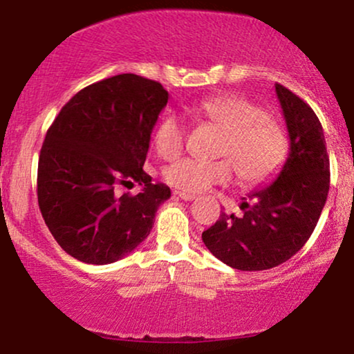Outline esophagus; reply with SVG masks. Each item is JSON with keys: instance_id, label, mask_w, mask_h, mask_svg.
<instances>
[{"instance_id": "esophagus-1", "label": "esophagus", "mask_w": 354, "mask_h": 354, "mask_svg": "<svg viewBox=\"0 0 354 354\" xmlns=\"http://www.w3.org/2000/svg\"><path fill=\"white\" fill-rule=\"evenodd\" d=\"M173 194L178 196V198L185 199V201L196 199V194H192V192H186V191H173Z\"/></svg>"}]
</instances>
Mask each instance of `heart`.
Returning <instances> with one entry per match:
<instances>
[{"mask_svg": "<svg viewBox=\"0 0 354 354\" xmlns=\"http://www.w3.org/2000/svg\"><path fill=\"white\" fill-rule=\"evenodd\" d=\"M198 118L223 131L216 162L183 158L167 168L169 185L186 192H201L214 185H227L234 176L248 186L270 181L283 167L289 151L286 131L253 101L240 95L207 97L192 107ZM186 140V125L180 115L168 114L153 133L156 153L163 160L178 158Z\"/></svg>", "mask_w": 354, "mask_h": 354, "instance_id": "heart-1", "label": "heart"}]
</instances>
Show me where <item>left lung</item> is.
I'll return each mask as SVG.
<instances>
[{
  "label": "left lung",
  "instance_id": "obj_1",
  "mask_svg": "<svg viewBox=\"0 0 354 354\" xmlns=\"http://www.w3.org/2000/svg\"><path fill=\"white\" fill-rule=\"evenodd\" d=\"M277 100L290 138V151L279 176L252 192L240 209L243 216L222 212L203 232L214 257L240 271H263L288 261L310 239L330 187V160L317 114L283 84Z\"/></svg>",
  "mask_w": 354,
  "mask_h": 354
}]
</instances>
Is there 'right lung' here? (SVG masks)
I'll use <instances>...</instances> for the list:
<instances>
[{
	"instance_id": "1",
	"label": "right lung",
	"mask_w": 354,
	"mask_h": 354,
	"mask_svg": "<svg viewBox=\"0 0 354 354\" xmlns=\"http://www.w3.org/2000/svg\"><path fill=\"white\" fill-rule=\"evenodd\" d=\"M158 82L122 73L78 91L48 127L39 155L37 199L70 257L107 265L149 236L168 186L144 171L151 129L167 106ZM137 182L142 191L117 194Z\"/></svg>"
}]
</instances>
